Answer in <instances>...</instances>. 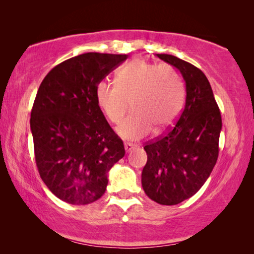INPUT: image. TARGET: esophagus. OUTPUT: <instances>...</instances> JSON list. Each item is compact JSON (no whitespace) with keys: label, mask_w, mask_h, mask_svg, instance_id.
<instances>
[{"label":"esophagus","mask_w":254,"mask_h":254,"mask_svg":"<svg viewBox=\"0 0 254 254\" xmlns=\"http://www.w3.org/2000/svg\"><path fill=\"white\" fill-rule=\"evenodd\" d=\"M138 145L137 144H134V143H129V142H126V143H125V150H126L127 152H129V151H131L133 150V149H135V148H137Z\"/></svg>","instance_id":"esophagus-1"}]
</instances>
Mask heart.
<instances>
[{
    "label": "heart",
    "instance_id": "1",
    "mask_svg": "<svg viewBox=\"0 0 254 254\" xmlns=\"http://www.w3.org/2000/svg\"><path fill=\"white\" fill-rule=\"evenodd\" d=\"M98 105L111 123L119 124L130 106L133 112L118 127L125 140L136 141L172 126L185 103V85L178 70L169 64L133 60L117 71L116 82L96 86Z\"/></svg>",
    "mask_w": 254,
    "mask_h": 254
}]
</instances>
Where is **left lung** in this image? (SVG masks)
Masks as SVG:
<instances>
[{
	"instance_id": "left-lung-1",
	"label": "left lung",
	"mask_w": 254,
	"mask_h": 254,
	"mask_svg": "<svg viewBox=\"0 0 254 254\" xmlns=\"http://www.w3.org/2000/svg\"><path fill=\"white\" fill-rule=\"evenodd\" d=\"M182 72L186 83L185 107L175 126L144 150L142 187L159 204H178L193 196L210 176L218 157L222 118L206 75L182 59L157 54Z\"/></svg>"
}]
</instances>
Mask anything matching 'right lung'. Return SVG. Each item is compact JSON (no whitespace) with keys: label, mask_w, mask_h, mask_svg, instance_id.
Masks as SVG:
<instances>
[{"label":"right lung","mask_w":254,"mask_h":254,"mask_svg":"<svg viewBox=\"0 0 254 254\" xmlns=\"http://www.w3.org/2000/svg\"><path fill=\"white\" fill-rule=\"evenodd\" d=\"M127 58L77 55L55 65L38 89L30 119L36 164L45 185L64 202L81 206L102 197L107 172L125 156L96 86Z\"/></svg>","instance_id":"1"}]
</instances>
